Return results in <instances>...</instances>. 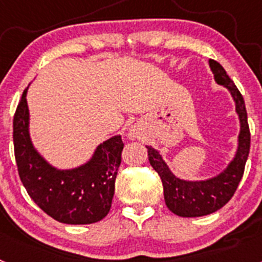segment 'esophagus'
I'll list each match as a JSON object with an SVG mask.
<instances>
[{
    "mask_svg": "<svg viewBox=\"0 0 262 262\" xmlns=\"http://www.w3.org/2000/svg\"><path fill=\"white\" fill-rule=\"evenodd\" d=\"M129 136H131V138H135V134L131 133V134H129Z\"/></svg>",
    "mask_w": 262,
    "mask_h": 262,
    "instance_id": "obj_1",
    "label": "esophagus"
}]
</instances>
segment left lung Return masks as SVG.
I'll use <instances>...</instances> for the list:
<instances>
[{
    "label": "left lung",
    "mask_w": 262,
    "mask_h": 262,
    "mask_svg": "<svg viewBox=\"0 0 262 262\" xmlns=\"http://www.w3.org/2000/svg\"><path fill=\"white\" fill-rule=\"evenodd\" d=\"M209 62L215 81L230 90L236 103V111L239 114L240 126H242L239 135V148L233 161L223 173L207 181L189 182L176 177L169 170L159 152L147 145L148 160L152 168L159 173L163 182L164 200L166 206L178 216H203L222 209L232 198L242 181L245 163L249 155V148H251V133H249L244 98L230 76L227 75L223 67L212 59H210Z\"/></svg>",
    "instance_id": "1"
}]
</instances>
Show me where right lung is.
Segmentation results:
<instances>
[{
    "label": "right lung",
    "mask_w": 262,
    "mask_h": 262,
    "mask_svg": "<svg viewBox=\"0 0 262 262\" xmlns=\"http://www.w3.org/2000/svg\"><path fill=\"white\" fill-rule=\"evenodd\" d=\"M27 90L13 119L14 155L23 186L46 214L60 223L90 224L110 211L115 178L124 144L114 136L97 148L93 159L80 168L57 170L34 149L29 135Z\"/></svg>",
    "instance_id": "right-lung-1"
}]
</instances>
